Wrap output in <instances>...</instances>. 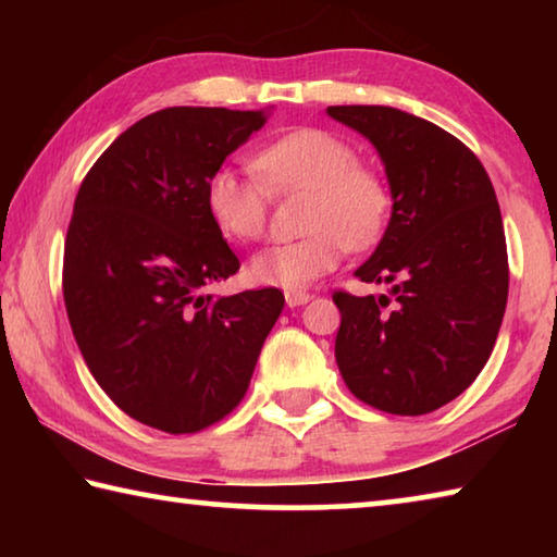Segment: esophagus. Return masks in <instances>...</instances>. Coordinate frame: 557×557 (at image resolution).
<instances>
[{
    "label": "esophagus",
    "instance_id": "1",
    "mask_svg": "<svg viewBox=\"0 0 557 557\" xmlns=\"http://www.w3.org/2000/svg\"><path fill=\"white\" fill-rule=\"evenodd\" d=\"M285 299H287V307H301L312 299V295H309V292H287Z\"/></svg>",
    "mask_w": 557,
    "mask_h": 557
}]
</instances>
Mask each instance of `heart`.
Instances as JSON below:
<instances>
[{
  "mask_svg": "<svg viewBox=\"0 0 557 557\" xmlns=\"http://www.w3.org/2000/svg\"><path fill=\"white\" fill-rule=\"evenodd\" d=\"M260 177L219 166L206 182V211L225 238L258 240L268 225L270 191H309L305 238L277 243L250 260L258 285L305 289L332 272L344 250L371 248L388 225L393 194L375 169L358 164L348 139L322 127L285 132L258 149Z\"/></svg>",
  "mask_w": 557,
  "mask_h": 557,
  "instance_id": "b5f03b06",
  "label": "heart"
}]
</instances>
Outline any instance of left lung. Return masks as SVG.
Segmentation results:
<instances>
[{"mask_svg":"<svg viewBox=\"0 0 557 557\" xmlns=\"http://www.w3.org/2000/svg\"><path fill=\"white\" fill-rule=\"evenodd\" d=\"M326 112L371 139L393 194L388 228L356 270L361 282L391 285V297L334 292L338 371L371 408L432 412L482 373L506 312V235L492 178L455 135L410 112Z\"/></svg>","mask_w":557,"mask_h":557,"instance_id":"left-lung-1","label":"left lung"}]
</instances>
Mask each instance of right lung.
Returning <instances> with one entry per match:
<instances>
[{"instance_id": "right-lung-1", "label": "right lung", "mask_w": 557, "mask_h": 557, "mask_svg": "<svg viewBox=\"0 0 557 557\" xmlns=\"http://www.w3.org/2000/svg\"><path fill=\"white\" fill-rule=\"evenodd\" d=\"M262 125V110L152 112L75 196L65 312L92 379L143 425L188 435L223 420L285 305L275 287L206 295L240 268L206 211V182Z\"/></svg>"}]
</instances>
